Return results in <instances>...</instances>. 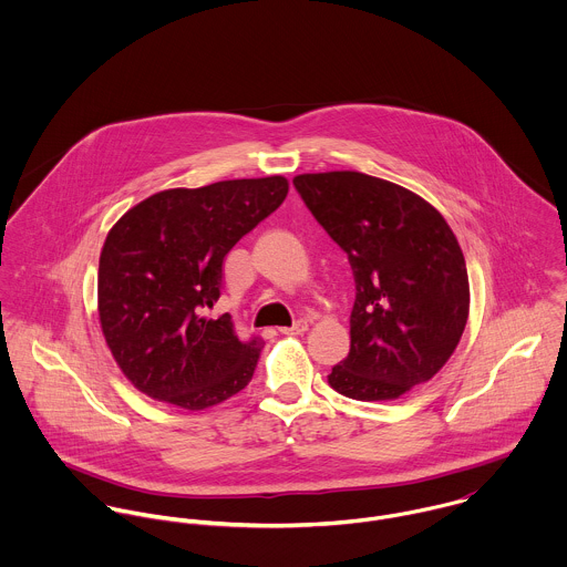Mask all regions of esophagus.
Wrapping results in <instances>:
<instances>
[{
    "mask_svg": "<svg viewBox=\"0 0 567 567\" xmlns=\"http://www.w3.org/2000/svg\"><path fill=\"white\" fill-rule=\"evenodd\" d=\"M284 336H301L308 331V321H297L292 327H281L279 329Z\"/></svg>",
    "mask_w": 567,
    "mask_h": 567,
    "instance_id": "obj_1",
    "label": "esophagus"
}]
</instances>
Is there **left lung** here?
I'll return each mask as SVG.
<instances>
[{
    "label": "left lung",
    "instance_id": "left-lung-1",
    "mask_svg": "<svg viewBox=\"0 0 567 567\" xmlns=\"http://www.w3.org/2000/svg\"><path fill=\"white\" fill-rule=\"evenodd\" d=\"M351 264L349 355L329 373L340 395L391 402L432 380L470 317V277L454 231L419 194L355 169L292 178Z\"/></svg>",
    "mask_w": 567,
    "mask_h": 567
}]
</instances>
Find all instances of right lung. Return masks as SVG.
<instances>
[{
  "instance_id": "add662e5",
  "label": "right lung",
  "mask_w": 567,
  "mask_h": 567,
  "mask_svg": "<svg viewBox=\"0 0 567 567\" xmlns=\"http://www.w3.org/2000/svg\"><path fill=\"white\" fill-rule=\"evenodd\" d=\"M288 194L281 174L163 189L109 231L97 266V317L106 347L144 395L205 410L250 382L264 340H240L231 315L207 317L223 261Z\"/></svg>"
}]
</instances>
